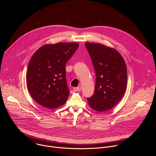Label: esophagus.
<instances>
[{
  "label": "esophagus",
  "mask_w": 156,
  "mask_h": 156,
  "mask_svg": "<svg viewBox=\"0 0 156 156\" xmlns=\"http://www.w3.org/2000/svg\"><path fill=\"white\" fill-rule=\"evenodd\" d=\"M81 90V86H78V87H73V91H80Z\"/></svg>",
  "instance_id": "obj_1"
}]
</instances>
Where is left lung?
<instances>
[{"mask_svg":"<svg viewBox=\"0 0 156 156\" xmlns=\"http://www.w3.org/2000/svg\"><path fill=\"white\" fill-rule=\"evenodd\" d=\"M96 75L94 94L87 100L90 107L105 112L117 105L126 89L127 69L121 54L100 43L86 42Z\"/></svg>","mask_w":156,"mask_h":156,"instance_id":"left-lung-1","label":"left lung"}]
</instances>
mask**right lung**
<instances>
[{
	"mask_svg": "<svg viewBox=\"0 0 156 156\" xmlns=\"http://www.w3.org/2000/svg\"><path fill=\"white\" fill-rule=\"evenodd\" d=\"M78 46L76 42L47 44L33 55L27 72V86L37 103L53 109L66 102L70 91L65 65Z\"/></svg>",
	"mask_w": 156,
	"mask_h": 156,
	"instance_id": "obj_1",
	"label": "right lung"
}]
</instances>
